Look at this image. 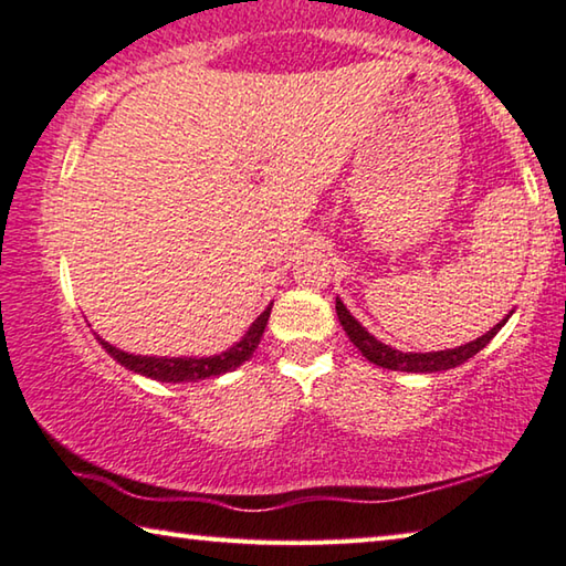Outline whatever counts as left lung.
I'll return each mask as SVG.
<instances>
[{
    "instance_id": "obj_1",
    "label": "left lung",
    "mask_w": 566,
    "mask_h": 566,
    "mask_svg": "<svg viewBox=\"0 0 566 566\" xmlns=\"http://www.w3.org/2000/svg\"><path fill=\"white\" fill-rule=\"evenodd\" d=\"M337 317L342 322L344 332H347L349 342L361 352V357H367L371 364H377V367H385V369H395V371H424L427 375V371L454 369L459 364H464L469 357H474L479 349H484L486 344L494 339V334L504 327L506 319H510V314H506L500 324H494L490 332L482 334V337H476L474 342H467L462 347H454V349L424 352V354L399 352V349H391L389 344H381L375 334H369L357 319L352 317L339 296H337Z\"/></svg>"
}]
</instances>
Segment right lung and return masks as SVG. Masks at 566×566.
<instances>
[{"mask_svg": "<svg viewBox=\"0 0 566 566\" xmlns=\"http://www.w3.org/2000/svg\"><path fill=\"white\" fill-rule=\"evenodd\" d=\"M272 304L252 322V327L247 329V334L239 339L234 347H229L222 354H214V357H142V354H129L114 347V344L104 342L97 337V342L104 347V352L109 354L112 359H117L122 367H127L129 371H137L142 377L157 379V381H197V379H209V377H219L227 375L252 357L254 349L260 347V339L266 327V319H270Z\"/></svg>", "mask_w": 566, "mask_h": 566, "instance_id": "obj_1", "label": "right lung"}]
</instances>
